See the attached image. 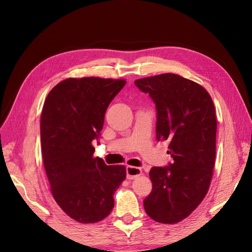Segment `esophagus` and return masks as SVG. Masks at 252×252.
I'll list each match as a JSON object with an SVG mask.
<instances>
[{
	"mask_svg": "<svg viewBox=\"0 0 252 252\" xmlns=\"http://www.w3.org/2000/svg\"><path fill=\"white\" fill-rule=\"evenodd\" d=\"M126 173H127V179L128 180H133V179L138 178L139 175L142 174V169L139 168V167L127 166L126 167Z\"/></svg>",
	"mask_w": 252,
	"mask_h": 252,
	"instance_id": "esophagus-1",
	"label": "esophagus"
}]
</instances>
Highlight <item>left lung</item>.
Segmentation results:
<instances>
[{"mask_svg": "<svg viewBox=\"0 0 252 252\" xmlns=\"http://www.w3.org/2000/svg\"><path fill=\"white\" fill-rule=\"evenodd\" d=\"M157 108V140L167 141L173 163L152 167L144 209L156 222L179 223L207 193L216 161L217 118L203 86L174 73L134 81Z\"/></svg>", "mask_w": 252, "mask_h": 252, "instance_id": "obj_1", "label": "left lung"}]
</instances>
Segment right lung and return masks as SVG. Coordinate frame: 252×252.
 Masks as SVG:
<instances>
[{
    "instance_id": "add662e5",
    "label": "right lung",
    "mask_w": 252,
    "mask_h": 252,
    "mask_svg": "<svg viewBox=\"0 0 252 252\" xmlns=\"http://www.w3.org/2000/svg\"><path fill=\"white\" fill-rule=\"evenodd\" d=\"M125 80L66 79L51 89L41 117V143L51 193L62 210L79 223L109 216L113 194L126 178L124 165L107 166L94 158L106 109Z\"/></svg>"
}]
</instances>
